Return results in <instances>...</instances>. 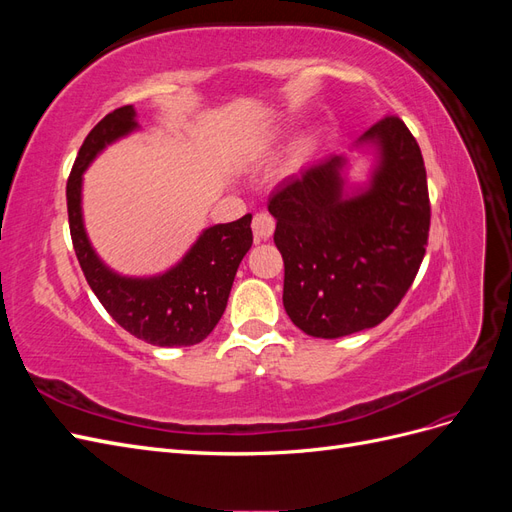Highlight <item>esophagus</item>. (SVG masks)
Returning a JSON list of instances; mask_svg holds the SVG:
<instances>
[{
	"instance_id": "obj_1",
	"label": "esophagus",
	"mask_w": 512,
	"mask_h": 512,
	"mask_svg": "<svg viewBox=\"0 0 512 512\" xmlns=\"http://www.w3.org/2000/svg\"><path fill=\"white\" fill-rule=\"evenodd\" d=\"M252 230H254V241H267V239H271L273 230H275V220L265 211L256 213L252 220Z\"/></svg>"
}]
</instances>
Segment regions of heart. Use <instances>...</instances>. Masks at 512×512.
<instances>
[{
	"mask_svg": "<svg viewBox=\"0 0 512 512\" xmlns=\"http://www.w3.org/2000/svg\"><path fill=\"white\" fill-rule=\"evenodd\" d=\"M284 134L286 132L282 128H273V130L265 132V134L258 138V149L260 151H269L271 147H275L277 143L282 141ZM312 153H314V141H312V138H309V136L301 138V141L294 145V149H292V164L305 162L309 156H312Z\"/></svg>",
	"mask_w": 512,
	"mask_h": 512,
	"instance_id": "heart-1",
	"label": "heart"
}]
</instances>
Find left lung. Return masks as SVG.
Instances as JSON below:
<instances>
[{
	"label": "left lung",
	"instance_id": "obj_1",
	"mask_svg": "<svg viewBox=\"0 0 512 512\" xmlns=\"http://www.w3.org/2000/svg\"><path fill=\"white\" fill-rule=\"evenodd\" d=\"M369 160L350 183L339 153L284 179L269 200L284 258V307L297 327L335 339L376 327L404 299L425 256L429 194L421 149L399 117H384L350 153Z\"/></svg>",
	"mask_w": 512,
	"mask_h": 512
}]
</instances>
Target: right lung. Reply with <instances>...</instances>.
Wrapping results in <instances>:
<instances>
[{"instance_id": "1", "label": "right lung", "mask_w": 512, "mask_h": 512, "mask_svg": "<svg viewBox=\"0 0 512 512\" xmlns=\"http://www.w3.org/2000/svg\"><path fill=\"white\" fill-rule=\"evenodd\" d=\"M138 130L134 106L108 113L91 130L66 185L70 235L85 280L119 327L162 348L194 346L220 322L243 256L252 247V213L200 232L190 250L156 275H121L98 256L83 218V175L100 153Z\"/></svg>"}]
</instances>
